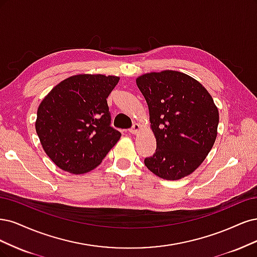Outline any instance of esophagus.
<instances>
[{"mask_svg": "<svg viewBox=\"0 0 257 257\" xmlns=\"http://www.w3.org/2000/svg\"><path fill=\"white\" fill-rule=\"evenodd\" d=\"M140 129H141L140 123H135V125L132 126V128L129 129V132H130V134H132V135H136V134H138V132L140 131Z\"/></svg>", "mask_w": 257, "mask_h": 257, "instance_id": "esophagus-1", "label": "esophagus"}]
</instances>
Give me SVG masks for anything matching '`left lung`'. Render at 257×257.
Here are the masks:
<instances>
[{"mask_svg":"<svg viewBox=\"0 0 257 257\" xmlns=\"http://www.w3.org/2000/svg\"><path fill=\"white\" fill-rule=\"evenodd\" d=\"M150 111L157 150L146 168L167 180L193 173L209 154L218 134L219 111L207 89L188 74L163 70L137 78Z\"/></svg>","mask_w":257,"mask_h":257,"instance_id":"1","label":"left lung"}]
</instances>
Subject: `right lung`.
Masks as SVG:
<instances>
[{
    "mask_svg": "<svg viewBox=\"0 0 257 257\" xmlns=\"http://www.w3.org/2000/svg\"><path fill=\"white\" fill-rule=\"evenodd\" d=\"M119 77L77 74L54 86L37 110L35 128L45 153L72 174L94 170L117 143L106 98Z\"/></svg>",
    "mask_w": 257,
    "mask_h": 257,
    "instance_id": "obj_1",
    "label": "right lung"
}]
</instances>
